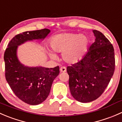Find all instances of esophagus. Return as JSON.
<instances>
[{"label":"esophagus","instance_id":"esophagus-1","mask_svg":"<svg viewBox=\"0 0 122 122\" xmlns=\"http://www.w3.org/2000/svg\"><path fill=\"white\" fill-rule=\"evenodd\" d=\"M66 71H67V69H66V67H61V68H60V71H61V72H66Z\"/></svg>","mask_w":122,"mask_h":122}]
</instances>
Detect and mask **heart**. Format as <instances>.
Masks as SVG:
<instances>
[{
  "label": "heart",
  "mask_w": 122,
  "mask_h": 122,
  "mask_svg": "<svg viewBox=\"0 0 122 122\" xmlns=\"http://www.w3.org/2000/svg\"><path fill=\"white\" fill-rule=\"evenodd\" d=\"M89 40L86 35L74 33H62L54 36L50 42L54 51L62 52L63 60L69 64L78 62L87 50ZM82 47L80 51L79 50ZM51 58H57L55 54L50 52Z\"/></svg>",
  "instance_id": "1"
}]
</instances>
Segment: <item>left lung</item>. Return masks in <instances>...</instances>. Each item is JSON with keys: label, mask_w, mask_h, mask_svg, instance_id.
I'll return each instance as SVG.
<instances>
[{"label": "left lung", "mask_w": 122, "mask_h": 122, "mask_svg": "<svg viewBox=\"0 0 122 122\" xmlns=\"http://www.w3.org/2000/svg\"><path fill=\"white\" fill-rule=\"evenodd\" d=\"M96 39L83 58L67 68L72 96L81 103L99 98L114 74L113 46L101 32L93 30Z\"/></svg>", "instance_id": "8db88e82"}]
</instances>
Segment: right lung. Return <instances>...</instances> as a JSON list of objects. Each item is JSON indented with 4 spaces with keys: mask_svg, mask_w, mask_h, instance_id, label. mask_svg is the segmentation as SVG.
Returning a JSON list of instances; mask_svg holds the SVG:
<instances>
[{
    "mask_svg": "<svg viewBox=\"0 0 122 122\" xmlns=\"http://www.w3.org/2000/svg\"><path fill=\"white\" fill-rule=\"evenodd\" d=\"M50 32L43 29L18 34L9 43L4 54L7 82L19 99L30 105H37L46 100L53 81L60 73V68L24 66L18 60L17 49L28 41L45 39Z\"/></svg>",
    "mask_w": 122,
    "mask_h": 122,
    "instance_id": "right-lung-1",
    "label": "right lung"
}]
</instances>
